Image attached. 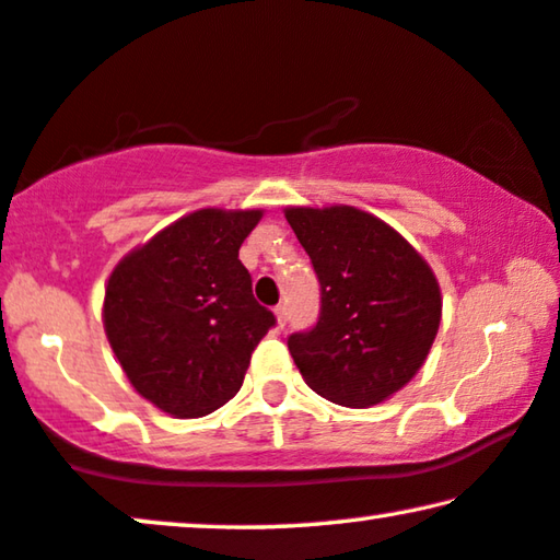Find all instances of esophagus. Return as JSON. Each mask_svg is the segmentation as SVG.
<instances>
[{"instance_id": "1", "label": "esophagus", "mask_w": 560, "mask_h": 560, "mask_svg": "<svg viewBox=\"0 0 560 560\" xmlns=\"http://www.w3.org/2000/svg\"><path fill=\"white\" fill-rule=\"evenodd\" d=\"M273 314H277V322H279V327H281V329L287 327V322H289V306L281 302V304L273 306Z\"/></svg>"}]
</instances>
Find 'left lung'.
<instances>
[{
    "mask_svg": "<svg viewBox=\"0 0 560 560\" xmlns=\"http://www.w3.org/2000/svg\"><path fill=\"white\" fill-rule=\"evenodd\" d=\"M287 221L319 279L316 324L289 337L299 372L329 402H382L415 377L435 341L442 299L430 266L357 208H289Z\"/></svg>",
    "mask_w": 560,
    "mask_h": 560,
    "instance_id": "8db88e82",
    "label": "left lung"
}]
</instances>
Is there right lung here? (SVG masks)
<instances>
[{
	"label": "right lung",
	"instance_id": "add662e5",
	"mask_svg": "<svg viewBox=\"0 0 560 560\" xmlns=\"http://www.w3.org/2000/svg\"><path fill=\"white\" fill-rule=\"evenodd\" d=\"M261 211L203 208L125 256L105 289V331L140 395L173 417L219 410L244 385L277 316L254 299L238 248Z\"/></svg>",
	"mask_w": 560,
	"mask_h": 560
}]
</instances>
